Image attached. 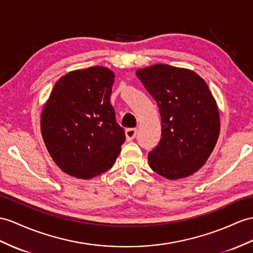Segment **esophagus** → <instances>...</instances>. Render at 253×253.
<instances>
[{"label":"esophagus","instance_id":"34e87169","mask_svg":"<svg viewBox=\"0 0 253 253\" xmlns=\"http://www.w3.org/2000/svg\"><path fill=\"white\" fill-rule=\"evenodd\" d=\"M137 134V130L136 128H126V138L127 141L130 140H133L135 138V136H136Z\"/></svg>","mask_w":253,"mask_h":253}]
</instances>
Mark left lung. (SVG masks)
Returning a JSON list of instances; mask_svg holds the SVG:
<instances>
[{"mask_svg": "<svg viewBox=\"0 0 253 253\" xmlns=\"http://www.w3.org/2000/svg\"><path fill=\"white\" fill-rule=\"evenodd\" d=\"M136 76L161 115V140L148 153L151 169L169 180L193 175L211 155L220 133L218 105L205 80L168 64L139 69Z\"/></svg>", "mask_w": 253, "mask_h": 253, "instance_id": "1", "label": "left lung"}]
</instances>
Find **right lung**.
Here are the masks:
<instances>
[{
  "label": "right lung",
  "instance_id": "1",
  "mask_svg": "<svg viewBox=\"0 0 253 253\" xmlns=\"http://www.w3.org/2000/svg\"><path fill=\"white\" fill-rule=\"evenodd\" d=\"M115 74L91 66L61 77L41 115L48 152L64 173L91 179L114 165L125 143L110 104Z\"/></svg>",
  "mask_w": 253,
  "mask_h": 253
}]
</instances>
